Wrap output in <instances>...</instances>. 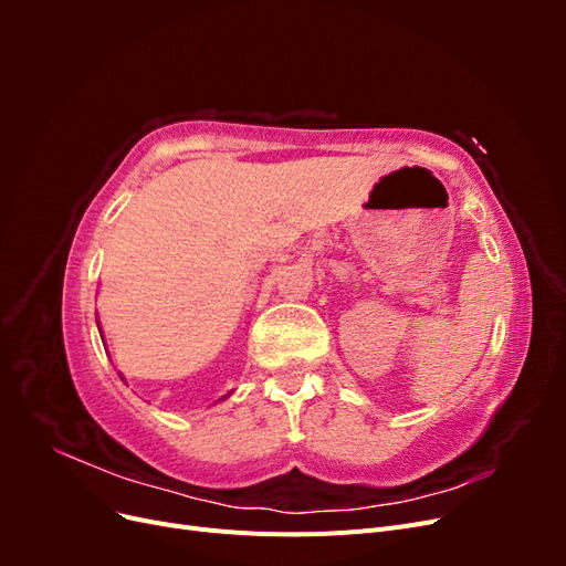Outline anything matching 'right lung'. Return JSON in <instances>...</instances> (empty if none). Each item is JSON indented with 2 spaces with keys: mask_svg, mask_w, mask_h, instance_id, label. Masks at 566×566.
I'll list each match as a JSON object with an SVG mask.
<instances>
[{
  "mask_svg": "<svg viewBox=\"0 0 566 566\" xmlns=\"http://www.w3.org/2000/svg\"><path fill=\"white\" fill-rule=\"evenodd\" d=\"M96 325H98V321H96ZM98 333H101V325H98ZM101 339H104V333H101ZM104 347H106V345H104ZM117 375H119V373H117ZM119 378H123V375H119ZM123 380H125V378H123ZM229 397H231V391L227 394V397H221V399H229Z\"/></svg>",
  "mask_w": 566,
  "mask_h": 566,
  "instance_id": "obj_1",
  "label": "right lung"
}]
</instances>
